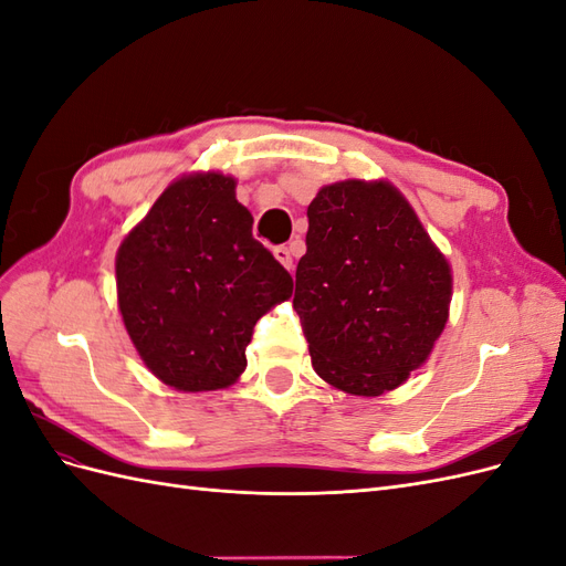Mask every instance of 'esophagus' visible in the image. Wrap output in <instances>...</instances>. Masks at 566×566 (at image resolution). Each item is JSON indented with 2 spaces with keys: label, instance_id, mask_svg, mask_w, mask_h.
<instances>
[{
  "label": "esophagus",
  "instance_id": "1",
  "mask_svg": "<svg viewBox=\"0 0 566 566\" xmlns=\"http://www.w3.org/2000/svg\"><path fill=\"white\" fill-rule=\"evenodd\" d=\"M273 256H276V260L287 269V271H293V252H290V248L287 245H279V248H273Z\"/></svg>",
  "mask_w": 566,
  "mask_h": 566
}]
</instances>
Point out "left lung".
I'll return each instance as SVG.
<instances>
[{
  "label": "left lung",
  "mask_w": 566,
  "mask_h": 566,
  "mask_svg": "<svg viewBox=\"0 0 566 566\" xmlns=\"http://www.w3.org/2000/svg\"><path fill=\"white\" fill-rule=\"evenodd\" d=\"M293 306L321 378L380 397L432 354L451 304V266L389 181L347 179L312 200Z\"/></svg>",
  "instance_id": "1"
}]
</instances>
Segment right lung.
<instances>
[{
  "label": "right lung",
  "instance_id": "add662e5",
  "mask_svg": "<svg viewBox=\"0 0 566 566\" xmlns=\"http://www.w3.org/2000/svg\"><path fill=\"white\" fill-rule=\"evenodd\" d=\"M117 306L148 370L179 391L233 385L254 323L293 295V279L252 235L235 179L169 184L115 256Z\"/></svg>",
  "mask_w": 566,
  "mask_h": 566
}]
</instances>
